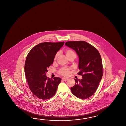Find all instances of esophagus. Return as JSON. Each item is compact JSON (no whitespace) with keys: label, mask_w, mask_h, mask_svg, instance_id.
Segmentation results:
<instances>
[{"label":"esophagus","mask_w":126,"mask_h":126,"mask_svg":"<svg viewBox=\"0 0 126 126\" xmlns=\"http://www.w3.org/2000/svg\"><path fill=\"white\" fill-rule=\"evenodd\" d=\"M62 79V80H63V81H67L68 79L66 78H63Z\"/></svg>","instance_id":"obj_1"}]
</instances>
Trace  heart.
<instances>
[{
	"instance_id": "b5f03b06",
	"label": "heart",
	"mask_w": 126,
	"mask_h": 126,
	"mask_svg": "<svg viewBox=\"0 0 126 126\" xmlns=\"http://www.w3.org/2000/svg\"><path fill=\"white\" fill-rule=\"evenodd\" d=\"M65 53L66 56H67L68 58H70V57H72V56L76 58V54L75 53V52L70 49H68V50H65ZM57 56H58V54H57L55 57V60H56ZM59 73L62 76H68L70 74V69L69 68H62L60 70Z\"/></svg>"
}]
</instances>
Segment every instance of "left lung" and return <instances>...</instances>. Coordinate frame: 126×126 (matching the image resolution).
Wrapping results in <instances>:
<instances>
[{
  "label": "left lung",
  "mask_w": 126,
  "mask_h": 126,
  "mask_svg": "<svg viewBox=\"0 0 126 126\" xmlns=\"http://www.w3.org/2000/svg\"><path fill=\"white\" fill-rule=\"evenodd\" d=\"M65 45L75 50L79 57L78 75L82 79H74L76 84L71 88L74 95L80 99H86L93 95L98 89L103 76L100 55L94 47L84 41L67 42Z\"/></svg>",
  "instance_id": "8db88e82"
}]
</instances>
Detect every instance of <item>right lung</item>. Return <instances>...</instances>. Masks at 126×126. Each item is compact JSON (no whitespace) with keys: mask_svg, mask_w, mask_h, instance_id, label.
Segmentation results:
<instances>
[{"mask_svg":"<svg viewBox=\"0 0 126 126\" xmlns=\"http://www.w3.org/2000/svg\"><path fill=\"white\" fill-rule=\"evenodd\" d=\"M64 43V42L41 43L32 48L27 56L24 70L29 88L34 95L41 99L52 97L61 82L59 77L48 78L46 73Z\"/></svg>","mask_w":126,"mask_h":126,"instance_id":"add662e5","label":"right lung"}]
</instances>
